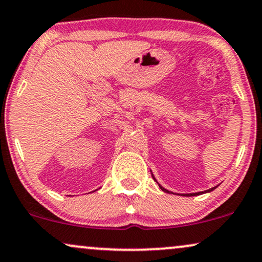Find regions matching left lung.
Instances as JSON below:
<instances>
[{"instance_id":"8db88e82","label":"left lung","mask_w":262,"mask_h":262,"mask_svg":"<svg viewBox=\"0 0 262 262\" xmlns=\"http://www.w3.org/2000/svg\"><path fill=\"white\" fill-rule=\"evenodd\" d=\"M152 177H153V175H152ZM153 179H155V178H153ZM155 180H156V179H155ZM158 185H159V184H158ZM159 187H161V189H162L163 191H164V192H169L168 190H167V189H164V187H163V186L159 185ZM212 190H214V187H212V189L207 190V191H202V192H195V193H186V196H196V195H200V193H204V192H210V191H212Z\"/></svg>"}]
</instances>
